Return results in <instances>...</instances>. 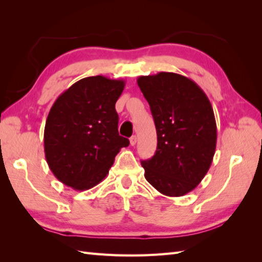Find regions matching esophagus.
Listing matches in <instances>:
<instances>
[{
	"instance_id": "esophagus-1",
	"label": "esophagus",
	"mask_w": 262,
	"mask_h": 262,
	"mask_svg": "<svg viewBox=\"0 0 262 262\" xmlns=\"http://www.w3.org/2000/svg\"><path fill=\"white\" fill-rule=\"evenodd\" d=\"M129 142H130V145L132 146H134L135 144H136V142H137V137L134 135V136H132L130 138H129Z\"/></svg>"
}]
</instances>
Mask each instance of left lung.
Instances as JSON below:
<instances>
[{
	"mask_svg": "<svg viewBox=\"0 0 262 262\" xmlns=\"http://www.w3.org/2000/svg\"><path fill=\"white\" fill-rule=\"evenodd\" d=\"M158 135L152 159L142 161L145 179L161 193L180 197L196 188L210 168L217 130L205 92L188 77L160 72L137 79Z\"/></svg>",
	"mask_w": 262,
	"mask_h": 262,
	"instance_id": "8db88e82",
	"label": "left lung"
}]
</instances>
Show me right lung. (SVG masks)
I'll return each mask as SVG.
<instances>
[{
  "mask_svg": "<svg viewBox=\"0 0 262 262\" xmlns=\"http://www.w3.org/2000/svg\"><path fill=\"white\" fill-rule=\"evenodd\" d=\"M125 88L124 80L102 75L75 82L49 111L43 147L49 169L64 185L88 190L108 174L128 138L118 134L115 104Z\"/></svg>",
  "mask_w": 262,
  "mask_h": 262,
  "instance_id": "1",
  "label": "right lung"
}]
</instances>
